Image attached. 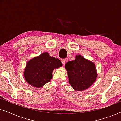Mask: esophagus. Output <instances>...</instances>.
<instances>
[{
    "label": "esophagus",
    "instance_id": "1",
    "mask_svg": "<svg viewBox=\"0 0 121 121\" xmlns=\"http://www.w3.org/2000/svg\"><path fill=\"white\" fill-rule=\"evenodd\" d=\"M61 62H62L63 64H64L66 63V62H67V60H66L65 59H61Z\"/></svg>",
    "mask_w": 121,
    "mask_h": 121
}]
</instances>
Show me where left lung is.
Instances as JSON below:
<instances>
[{
	"instance_id": "left-lung-1",
	"label": "left lung",
	"mask_w": 121,
	"mask_h": 121,
	"mask_svg": "<svg viewBox=\"0 0 121 121\" xmlns=\"http://www.w3.org/2000/svg\"><path fill=\"white\" fill-rule=\"evenodd\" d=\"M65 68L67 71L69 83L78 91L89 88L97 77L95 63L80 54L76 55L74 60L67 62Z\"/></svg>"
}]
</instances>
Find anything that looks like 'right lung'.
Masks as SVG:
<instances>
[{"mask_svg": "<svg viewBox=\"0 0 121 121\" xmlns=\"http://www.w3.org/2000/svg\"><path fill=\"white\" fill-rule=\"evenodd\" d=\"M62 65L58 59L44 52L28 61L24 71V78L30 85L41 88L52 79L54 69L59 68Z\"/></svg>", "mask_w": 121, "mask_h": 121, "instance_id": "obj_1", "label": "right lung"}]
</instances>
